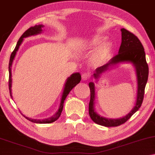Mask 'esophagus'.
<instances>
[{
    "label": "esophagus",
    "mask_w": 155,
    "mask_h": 155,
    "mask_svg": "<svg viewBox=\"0 0 155 155\" xmlns=\"http://www.w3.org/2000/svg\"><path fill=\"white\" fill-rule=\"evenodd\" d=\"M90 75H90L89 73H82V80H87L90 77H91V76H90Z\"/></svg>",
    "instance_id": "obj_1"
}]
</instances>
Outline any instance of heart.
<instances>
[{
    "mask_svg": "<svg viewBox=\"0 0 155 155\" xmlns=\"http://www.w3.org/2000/svg\"><path fill=\"white\" fill-rule=\"evenodd\" d=\"M105 37L101 36V35H96V36H94L90 39L87 40L85 43V45L88 47L94 48L101 44L102 42L105 41ZM111 48H112V46H111L110 42H104L97 50L96 53H95V57L98 59H103L104 57H106L110 53L111 51Z\"/></svg>",
    "mask_w": 155,
    "mask_h": 155,
    "instance_id": "obj_1",
    "label": "heart"
}]
</instances>
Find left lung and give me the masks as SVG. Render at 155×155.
<instances>
[{
    "instance_id": "8db88e82",
    "label": "left lung",
    "mask_w": 155,
    "mask_h": 155,
    "mask_svg": "<svg viewBox=\"0 0 155 155\" xmlns=\"http://www.w3.org/2000/svg\"><path fill=\"white\" fill-rule=\"evenodd\" d=\"M120 31L122 41L119 48L118 54L111 58L106 64L97 68L94 76L96 79H97L100 77V75L105 72L111 66L119 63L130 62L133 64L135 67L137 78V101L134 108L124 117L117 119L102 117L95 110V84L94 82H89V85L91 91V98L89 104V116L94 123L104 127H116L122 125L130 118L136 111L139 110L143 100L145 87L148 78V66L146 62V53L141 42L137 36L125 28H122Z\"/></svg>"
}]
</instances>
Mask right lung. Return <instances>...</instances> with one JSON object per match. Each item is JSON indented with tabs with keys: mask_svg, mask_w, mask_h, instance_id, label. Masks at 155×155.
Returning a JSON list of instances; mask_svg holds the SVG:
<instances>
[{
	"mask_svg": "<svg viewBox=\"0 0 155 155\" xmlns=\"http://www.w3.org/2000/svg\"><path fill=\"white\" fill-rule=\"evenodd\" d=\"M44 27L43 25H36L33 27H30L29 29H28L25 32L23 33V34L21 35L20 39H18V41L16 44V46L15 48L13 51L12 53L11 54L10 59H9V94H10V96L12 98V71H11V67L12 65V62L14 58H15L16 52L18 51V48H19V46H21V43L23 41V38L28 37L30 36H33V35H37L38 34H40L42 32V28ZM81 80V75L79 73H73L69 78H68V79L66 80L65 85H64V88L63 90L62 96H61V101H60V104H59V109L57 112L54 114L51 117L48 118L46 119H44V120H37V119H32L28 117H25V116L22 115L25 117L26 119H28V120L31 121L32 123H53L54 121L58 120L59 118V116L61 115V111H62L63 107H64V102L65 101L66 96H68V94H69V92L71 91V89H73V87H75L76 85H77L78 83L80 82Z\"/></svg>",
	"mask_w": 155,
	"mask_h": 155,
	"instance_id": "add662e5",
	"label": "right lung"
}]
</instances>
